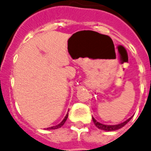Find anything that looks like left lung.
Here are the masks:
<instances>
[{
    "label": "left lung",
    "mask_w": 151,
    "mask_h": 151,
    "mask_svg": "<svg viewBox=\"0 0 151 151\" xmlns=\"http://www.w3.org/2000/svg\"><path fill=\"white\" fill-rule=\"evenodd\" d=\"M92 120H93V122H94V124H95V126L97 127L98 129H99L105 130V131H114V130L119 129L120 128H122L123 126H124V125L131 120V118H129V120H127L126 121H124L123 123L119 124H116V125H105V124H100L99 123V122H97L94 118H92Z\"/></svg>",
    "instance_id": "1"
}]
</instances>
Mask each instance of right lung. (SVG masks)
Wrapping results in <instances>:
<instances>
[{"label":"right lung","mask_w":151,"mask_h":151,"mask_svg":"<svg viewBox=\"0 0 151 151\" xmlns=\"http://www.w3.org/2000/svg\"><path fill=\"white\" fill-rule=\"evenodd\" d=\"M67 118H68V114L66 115L65 117L64 118V120H63L59 124H57V125H56V126H52V127H50V128H47V129H59V128H60L61 126H63V124H65V122L66 120H67Z\"/></svg>","instance_id":"add662e5"}]
</instances>
